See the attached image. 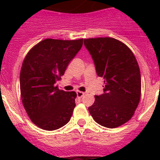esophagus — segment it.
I'll return each instance as SVG.
<instances>
[{"mask_svg":"<svg viewBox=\"0 0 160 160\" xmlns=\"http://www.w3.org/2000/svg\"><path fill=\"white\" fill-rule=\"evenodd\" d=\"M85 93L84 92H82V91H77V96L78 98H82V96L84 95Z\"/></svg>","mask_w":160,"mask_h":160,"instance_id":"34e87169","label":"esophagus"}]
</instances>
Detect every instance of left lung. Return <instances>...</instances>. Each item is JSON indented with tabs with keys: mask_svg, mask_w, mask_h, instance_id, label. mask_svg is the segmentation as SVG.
I'll use <instances>...</instances> for the list:
<instances>
[{
	"mask_svg": "<svg viewBox=\"0 0 160 160\" xmlns=\"http://www.w3.org/2000/svg\"><path fill=\"white\" fill-rule=\"evenodd\" d=\"M104 89L89 111L97 123L108 128L122 126L132 118L141 96L140 70L135 55L122 42L112 38L84 39Z\"/></svg>",
	"mask_w": 160,
	"mask_h": 160,
	"instance_id": "left-lung-1",
	"label": "left lung"
}]
</instances>
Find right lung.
I'll list each match as a JSON object with an SVG mask.
<instances>
[{
	"mask_svg": "<svg viewBox=\"0 0 160 160\" xmlns=\"http://www.w3.org/2000/svg\"><path fill=\"white\" fill-rule=\"evenodd\" d=\"M83 39L47 38L28 52L20 73L21 98L28 116L38 128L59 129L70 120L77 94L55 83L82 46Z\"/></svg>",
	"mask_w": 160,
	"mask_h": 160,
	"instance_id": "right-lung-1",
	"label": "right lung"
}]
</instances>
